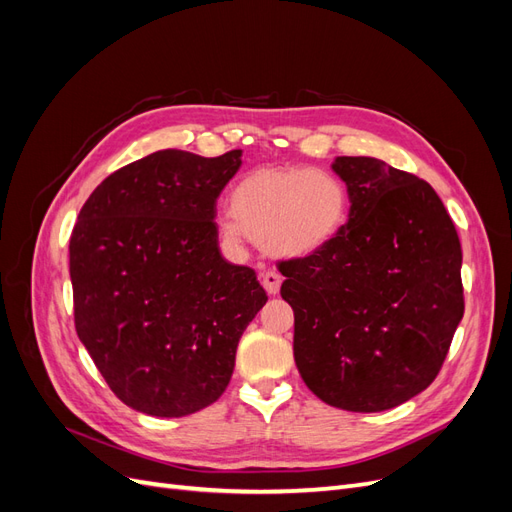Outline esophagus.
Listing matches in <instances>:
<instances>
[{"mask_svg": "<svg viewBox=\"0 0 512 512\" xmlns=\"http://www.w3.org/2000/svg\"><path fill=\"white\" fill-rule=\"evenodd\" d=\"M260 280H262V286H265V290L269 292V294H277L280 292V286H282V275L277 273V271H265L260 275Z\"/></svg>", "mask_w": 512, "mask_h": 512, "instance_id": "obj_1", "label": "esophagus"}]
</instances>
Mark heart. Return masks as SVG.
Segmentation results:
<instances>
[{"label": "heart", "mask_w": 512, "mask_h": 512, "mask_svg": "<svg viewBox=\"0 0 512 512\" xmlns=\"http://www.w3.org/2000/svg\"><path fill=\"white\" fill-rule=\"evenodd\" d=\"M348 215L344 183L303 166H265L247 173L232 192L222 226L252 237L277 256H309L327 245Z\"/></svg>", "instance_id": "1"}]
</instances>
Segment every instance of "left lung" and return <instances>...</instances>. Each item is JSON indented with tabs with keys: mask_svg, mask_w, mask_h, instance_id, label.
I'll return each instance as SVG.
<instances>
[{
	"mask_svg": "<svg viewBox=\"0 0 512 512\" xmlns=\"http://www.w3.org/2000/svg\"><path fill=\"white\" fill-rule=\"evenodd\" d=\"M348 222L280 260L294 363L324 404L382 412L436 380L463 318L461 243L431 185L376 158H335Z\"/></svg>",
	"mask_w": 512,
	"mask_h": 512,
	"instance_id": "1",
	"label": "left lung"
}]
</instances>
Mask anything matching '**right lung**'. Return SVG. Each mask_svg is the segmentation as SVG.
<instances>
[{
    "label": "right lung",
    "instance_id": "right-lung-1",
    "mask_svg": "<svg viewBox=\"0 0 512 512\" xmlns=\"http://www.w3.org/2000/svg\"><path fill=\"white\" fill-rule=\"evenodd\" d=\"M241 166L162 149L108 175L70 237L74 327L123 404L177 418L230 382L267 292L220 254L215 200Z\"/></svg>",
    "mask_w": 512,
    "mask_h": 512
}]
</instances>
